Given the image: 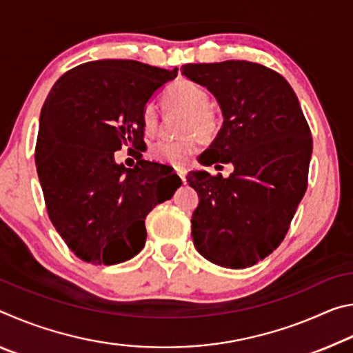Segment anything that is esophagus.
<instances>
[{
  "instance_id": "34e87169",
  "label": "esophagus",
  "mask_w": 353,
  "mask_h": 353,
  "mask_svg": "<svg viewBox=\"0 0 353 353\" xmlns=\"http://www.w3.org/2000/svg\"><path fill=\"white\" fill-rule=\"evenodd\" d=\"M176 174L179 176V177H181V181L185 183V182H187V170H185L183 168V166H176Z\"/></svg>"
}]
</instances>
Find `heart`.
Wrapping results in <instances>:
<instances>
[{
  "mask_svg": "<svg viewBox=\"0 0 353 353\" xmlns=\"http://www.w3.org/2000/svg\"><path fill=\"white\" fill-rule=\"evenodd\" d=\"M207 88L193 81L181 79L166 88L163 104L168 109L185 112L182 121L183 137L179 139H160L149 148V155L154 160L170 165H181L191 154L198 151L204 143L203 137L213 139L221 129V117L213 109ZM159 115L154 104H146L141 110V126L146 134L155 132Z\"/></svg>",
  "mask_w": 353,
  "mask_h": 353,
  "instance_id": "heart-1",
  "label": "heart"
}]
</instances>
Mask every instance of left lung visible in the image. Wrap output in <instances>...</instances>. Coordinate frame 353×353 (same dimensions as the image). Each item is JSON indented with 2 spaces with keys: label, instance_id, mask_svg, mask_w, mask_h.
I'll list each match as a JSON object with an SVG mask.
<instances>
[{
  "label": "left lung",
  "instance_id": "8db88e82",
  "mask_svg": "<svg viewBox=\"0 0 353 353\" xmlns=\"http://www.w3.org/2000/svg\"><path fill=\"white\" fill-rule=\"evenodd\" d=\"M182 74L207 87L224 117L199 163L234 165L227 179L188 172L199 196L191 236L208 261L243 270L283 241L307 191L312 132L294 90L271 68L225 61L187 63Z\"/></svg>",
  "mask_w": 353,
  "mask_h": 353
}]
</instances>
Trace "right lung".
Wrapping results in <instances>:
<instances>
[{
  "label": "right lung",
  "instance_id": "obj_1",
  "mask_svg": "<svg viewBox=\"0 0 353 353\" xmlns=\"http://www.w3.org/2000/svg\"><path fill=\"white\" fill-rule=\"evenodd\" d=\"M177 68L93 61L59 79L40 113L35 166L52 225L81 260L117 265L145 248V219L182 182L171 166L115 162L123 146H145L141 110ZM163 177L160 178L159 176Z\"/></svg>",
  "mask_w": 353,
  "mask_h": 353
}]
</instances>
